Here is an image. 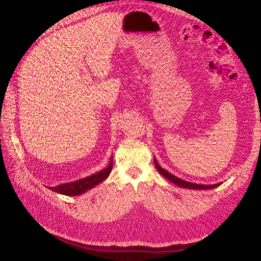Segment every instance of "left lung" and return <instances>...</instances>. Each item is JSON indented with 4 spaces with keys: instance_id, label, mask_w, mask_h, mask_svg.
<instances>
[{
    "instance_id": "obj_1",
    "label": "left lung",
    "mask_w": 261,
    "mask_h": 261,
    "mask_svg": "<svg viewBox=\"0 0 261 261\" xmlns=\"http://www.w3.org/2000/svg\"><path fill=\"white\" fill-rule=\"evenodd\" d=\"M154 164H155V167L156 169H158V171L163 175L165 176L166 179H168L170 182H172L173 184L178 185L180 187H183V189H189V190H212V189H215V187H217L218 185H221V183H216V184H211V185H205V184H197V183H192V182H189V181H185V180H182L180 178H178V176L173 175L172 173L168 172L167 170H165L163 167H161L158 163V161H156V159L154 158Z\"/></svg>"
}]
</instances>
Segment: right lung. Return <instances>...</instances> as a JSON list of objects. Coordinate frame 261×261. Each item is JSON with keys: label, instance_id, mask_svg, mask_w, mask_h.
Segmentation results:
<instances>
[{"label": "right lung", "instance_id": "add662e5", "mask_svg": "<svg viewBox=\"0 0 261 261\" xmlns=\"http://www.w3.org/2000/svg\"><path fill=\"white\" fill-rule=\"evenodd\" d=\"M111 170H112V158L109 162V165L105 169H102L92 175H89L87 178L79 179L74 182L60 184L55 187H49V190L62 195H66V196H78L81 194H85L86 192H88L89 190H92L93 187H95L102 181H105L109 176Z\"/></svg>", "mask_w": 261, "mask_h": 261}]
</instances>
